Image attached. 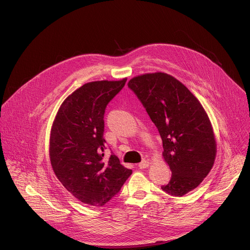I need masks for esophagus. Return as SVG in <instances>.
<instances>
[{
	"instance_id": "34e87169",
	"label": "esophagus",
	"mask_w": 250,
	"mask_h": 250,
	"mask_svg": "<svg viewBox=\"0 0 250 250\" xmlns=\"http://www.w3.org/2000/svg\"><path fill=\"white\" fill-rule=\"evenodd\" d=\"M149 165V162L147 160H142L139 164H138V167L140 169H145V168H147Z\"/></svg>"
}]
</instances>
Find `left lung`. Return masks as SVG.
<instances>
[{"label":"left lung","mask_w":250,"mask_h":250,"mask_svg":"<svg viewBox=\"0 0 250 250\" xmlns=\"http://www.w3.org/2000/svg\"><path fill=\"white\" fill-rule=\"evenodd\" d=\"M127 85L162 139L163 156L172 175L161 189L182 197L201 184L215 162L217 146L209 120L198 99L168 74H145Z\"/></svg>","instance_id":"8db88e82"}]
</instances>
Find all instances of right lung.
<instances>
[{"mask_svg":"<svg viewBox=\"0 0 250 250\" xmlns=\"http://www.w3.org/2000/svg\"><path fill=\"white\" fill-rule=\"evenodd\" d=\"M121 81L90 82L62 103L50 132L53 171L65 189L84 204L102 207L114 198L132 171L111 152L104 159V111L125 87Z\"/></svg>","mask_w":250,"mask_h":250,"instance_id":"right-lung-1","label":"right lung"}]
</instances>
